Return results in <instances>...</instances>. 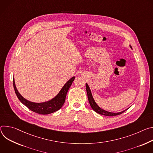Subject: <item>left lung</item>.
Segmentation results:
<instances>
[{
	"label": "left lung",
	"mask_w": 153,
	"mask_h": 153,
	"mask_svg": "<svg viewBox=\"0 0 153 153\" xmlns=\"http://www.w3.org/2000/svg\"><path fill=\"white\" fill-rule=\"evenodd\" d=\"M129 47L132 48V47L131 45H129ZM86 91H87V94H88V100H89V102L90 103V105L91 106V108H92V109L96 112L97 113L101 114V115H106V116H115V115H120L121 114H122L123 112H124L125 111H126L128 109H125V111H123L122 112H111L109 111H106L103 109H101V108H100L98 105L95 103V101L93 98L92 94L91 93V91L90 89L89 86H88V84L87 83H86Z\"/></svg>",
	"instance_id": "1"
}]
</instances>
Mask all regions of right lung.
I'll list each match as a JSON object with an SVG mask.
<instances>
[{
	"mask_svg": "<svg viewBox=\"0 0 153 153\" xmlns=\"http://www.w3.org/2000/svg\"><path fill=\"white\" fill-rule=\"evenodd\" d=\"M75 77H72L68 81L59 92V93L52 99L43 103H34L24 98L17 89L14 79H13V87L15 93L21 102L26 106L29 109L38 114L46 115L55 112L61 108L64 105L68 90L71 86Z\"/></svg>",
	"mask_w": 153,
	"mask_h": 153,
	"instance_id": "1",
	"label": "right lung"
}]
</instances>
